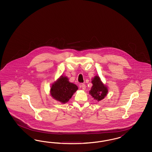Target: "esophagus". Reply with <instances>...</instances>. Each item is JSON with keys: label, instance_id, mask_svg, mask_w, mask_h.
Instances as JSON below:
<instances>
[{"label": "esophagus", "instance_id": "1", "mask_svg": "<svg viewBox=\"0 0 152 152\" xmlns=\"http://www.w3.org/2000/svg\"><path fill=\"white\" fill-rule=\"evenodd\" d=\"M80 87L83 88V90H85L86 89V85L83 83H81L80 85Z\"/></svg>", "mask_w": 152, "mask_h": 152}]
</instances>
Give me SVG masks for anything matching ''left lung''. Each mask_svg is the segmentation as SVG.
Here are the masks:
<instances>
[{
  "label": "left lung",
  "instance_id": "obj_1",
  "mask_svg": "<svg viewBox=\"0 0 152 152\" xmlns=\"http://www.w3.org/2000/svg\"><path fill=\"white\" fill-rule=\"evenodd\" d=\"M91 83L92 86L89 94L97 101L103 100L107 95L108 87L102 82L101 78L97 75L91 79Z\"/></svg>",
  "mask_w": 152,
  "mask_h": 152
}]
</instances>
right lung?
I'll return each instance as SVG.
<instances>
[{
	"mask_svg": "<svg viewBox=\"0 0 152 152\" xmlns=\"http://www.w3.org/2000/svg\"><path fill=\"white\" fill-rule=\"evenodd\" d=\"M78 90L77 85L70 83L66 76H61L51 85L50 95L55 100L62 104L69 101L74 93Z\"/></svg>",
	"mask_w": 152,
	"mask_h": 152,
	"instance_id": "1",
	"label": "right lung"
}]
</instances>
